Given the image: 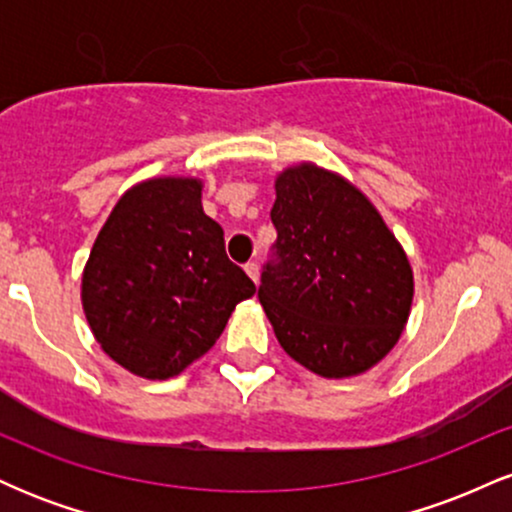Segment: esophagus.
I'll return each instance as SVG.
<instances>
[{
  "instance_id": "34e87169",
  "label": "esophagus",
  "mask_w": 512,
  "mask_h": 512,
  "mask_svg": "<svg viewBox=\"0 0 512 512\" xmlns=\"http://www.w3.org/2000/svg\"><path fill=\"white\" fill-rule=\"evenodd\" d=\"M245 272H248V276H250L252 281H255V284H257V281H260V267H257V262L245 264Z\"/></svg>"
}]
</instances>
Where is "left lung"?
Masks as SVG:
<instances>
[{
  "label": "left lung",
  "mask_w": 512,
  "mask_h": 512,
  "mask_svg": "<svg viewBox=\"0 0 512 512\" xmlns=\"http://www.w3.org/2000/svg\"><path fill=\"white\" fill-rule=\"evenodd\" d=\"M276 243L257 291L276 339L322 378L373 368L407 325L414 276L361 190L313 163L276 178Z\"/></svg>",
  "instance_id": "1"
}]
</instances>
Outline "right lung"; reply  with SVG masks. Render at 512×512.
Masks as SVG:
<instances>
[{
  "mask_svg": "<svg viewBox=\"0 0 512 512\" xmlns=\"http://www.w3.org/2000/svg\"><path fill=\"white\" fill-rule=\"evenodd\" d=\"M250 276L228 260L223 228L202 209V182L154 178L120 197L81 279L93 337L129 373L166 380L204 356Z\"/></svg>",
  "mask_w": 512,
  "mask_h": 512,
  "instance_id": "1",
  "label": "right lung"
}]
</instances>
